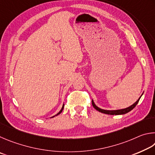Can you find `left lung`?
<instances>
[{
    "label": "left lung",
    "mask_w": 155,
    "mask_h": 155,
    "mask_svg": "<svg viewBox=\"0 0 155 155\" xmlns=\"http://www.w3.org/2000/svg\"><path fill=\"white\" fill-rule=\"evenodd\" d=\"M142 97V96H141ZM141 97L139 98V99L137 100V101L135 103V104H133L131 106L129 107H127L125 109H123V110H102L101 108L98 107L97 106H96L95 104H94L93 101H92V105H93V106L94 107V108L95 110H97V111H99V112H101V113H104V114H110V115H120V114H127L130 111H131L136 106V105L138 104V102H139L140 99L141 98Z\"/></svg>",
    "instance_id": "1"
}]
</instances>
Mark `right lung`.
I'll return each mask as SVG.
<instances>
[{
  "instance_id": "obj_1",
  "label": "right lung",
  "mask_w": 155,
  "mask_h": 155,
  "mask_svg": "<svg viewBox=\"0 0 155 155\" xmlns=\"http://www.w3.org/2000/svg\"><path fill=\"white\" fill-rule=\"evenodd\" d=\"M63 108H64V105H63V106H62V109L61 110V111H60V112L58 113V114H57L56 115V116H57V115H58V114H61V112H62V110H63ZM53 117H54V116H53Z\"/></svg>"
}]
</instances>
